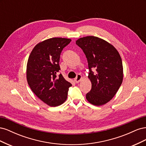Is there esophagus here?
I'll return each instance as SVG.
<instances>
[{
  "label": "esophagus",
  "instance_id": "34e87169",
  "mask_svg": "<svg viewBox=\"0 0 146 146\" xmlns=\"http://www.w3.org/2000/svg\"><path fill=\"white\" fill-rule=\"evenodd\" d=\"M82 79V75H80V74H77V76L76 78L74 79V82H76V83H78V82H80L81 81Z\"/></svg>",
  "mask_w": 146,
  "mask_h": 146
}]
</instances>
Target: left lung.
<instances>
[{
	"mask_svg": "<svg viewBox=\"0 0 146 146\" xmlns=\"http://www.w3.org/2000/svg\"><path fill=\"white\" fill-rule=\"evenodd\" d=\"M76 44L87 58L91 90L86 100L94 105H103L113 99L123 80V66L118 51L111 44L100 38L89 36L80 38ZM91 68L96 69L94 73Z\"/></svg>",
	"mask_w": 146,
	"mask_h": 146,
	"instance_id": "left-lung-1",
	"label": "left lung"
}]
</instances>
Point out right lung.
<instances>
[{
  "label": "right lung",
  "instance_id": "right-lung-1",
  "mask_svg": "<svg viewBox=\"0 0 146 146\" xmlns=\"http://www.w3.org/2000/svg\"><path fill=\"white\" fill-rule=\"evenodd\" d=\"M71 39L52 38L39 42L29 55L27 64V80L38 98L50 107L63 104L72 84L66 81L60 70L59 61L63 48Z\"/></svg>",
  "mask_w": 146,
  "mask_h": 146
}]
</instances>
